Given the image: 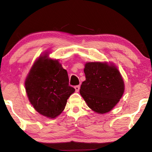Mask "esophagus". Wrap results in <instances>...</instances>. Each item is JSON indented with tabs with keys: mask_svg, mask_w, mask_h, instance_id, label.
Returning a JSON list of instances; mask_svg holds the SVG:
<instances>
[{
	"mask_svg": "<svg viewBox=\"0 0 152 152\" xmlns=\"http://www.w3.org/2000/svg\"><path fill=\"white\" fill-rule=\"evenodd\" d=\"M80 88V85L76 86L75 87H74V88H75V90H76V92H78V91H79Z\"/></svg>",
	"mask_w": 152,
	"mask_h": 152,
	"instance_id": "obj_1",
	"label": "esophagus"
}]
</instances>
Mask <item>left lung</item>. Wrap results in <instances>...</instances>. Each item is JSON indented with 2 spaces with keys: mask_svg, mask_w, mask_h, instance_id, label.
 Masks as SVG:
<instances>
[{
  "mask_svg": "<svg viewBox=\"0 0 152 152\" xmlns=\"http://www.w3.org/2000/svg\"><path fill=\"white\" fill-rule=\"evenodd\" d=\"M86 80L80 93L89 108L99 114L109 112L119 102L124 92V82L113 64L88 62L84 69Z\"/></svg>",
  "mask_w": 152,
  "mask_h": 152,
  "instance_id": "obj_1",
  "label": "left lung"
}]
</instances>
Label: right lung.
I'll return each mask as SVG.
<instances>
[{
    "label": "right lung",
    "mask_w": 152,
    "mask_h": 152,
    "mask_svg": "<svg viewBox=\"0 0 152 152\" xmlns=\"http://www.w3.org/2000/svg\"><path fill=\"white\" fill-rule=\"evenodd\" d=\"M31 104L43 116L56 118L65 109L67 100L75 91L69 86L67 71L56 60L40 56L25 80Z\"/></svg>",
    "instance_id": "add662e5"
}]
</instances>
